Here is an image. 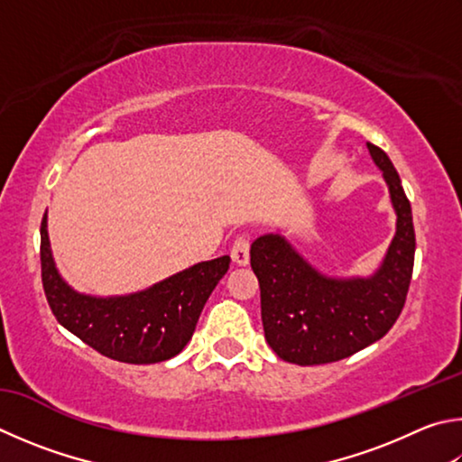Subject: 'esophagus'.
Wrapping results in <instances>:
<instances>
[{
  "mask_svg": "<svg viewBox=\"0 0 462 462\" xmlns=\"http://www.w3.org/2000/svg\"><path fill=\"white\" fill-rule=\"evenodd\" d=\"M230 256L234 260V264L238 266H246L248 260H250V242L246 236H238L234 240L232 250H230Z\"/></svg>",
  "mask_w": 462,
  "mask_h": 462,
  "instance_id": "34e87169",
  "label": "esophagus"
}]
</instances>
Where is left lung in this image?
I'll use <instances>...</instances> for the list:
<instances>
[{
    "mask_svg": "<svg viewBox=\"0 0 462 462\" xmlns=\"http://www.w3.org/2000/svg\"><path fill=\"white\" fill-rule=\"evenodd\" d=\"M367 149L396 212V234L372 274H325L281 232L263 234L250 246L264 337L289 364L321 365L354 356L382 339L404 307L416 250L412 208L390 157L372 143Z\"/></svg>",
    "mask_w": 462,
    "mask_h": 462,
    "instance_id": "obj_1",
    "label": "left lung"
}]
</instances>
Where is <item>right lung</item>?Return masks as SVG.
<instances>
[{"label": "right lung", "instance_id": "1", "mask_svg": "<svg viewBox=\"0 0 462 462\" xmlns=\"http://www.w3.org/2000/svg\"><path fill=\"white\" fill-rule=\"evenodd\" d=\"M42 282L58 323L123 364H157L178 356L216 284L228 273L230 256L180 271L129 295L95 297L79 292L58 273L48 238V212L40 226Z\"/></svg>", "mask_w": 462, "mask_h": 462}]
</instances>
